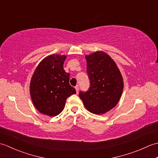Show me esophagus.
<instances>
[{"label":"esophagus","instance_id":"34e87169","mask_svg":"<svg viewBox=\"0 0 158 158\" xmlns=\"http://www.w3.org/2000/svg\"><path fill=\"white\" fill-rule=\"evenodd\" d=\"M75 89H76L77 93H78V92H79V85H77L75 86Z\"/></svg>","mask_w":158,"mask_h":158}]
</instances>
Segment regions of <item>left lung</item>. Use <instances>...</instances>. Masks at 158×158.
Here are the masks:
<instances>
[{
  "label": "left lung",
  "mask_w": 158,
  "mask_h": 158,
  "mask_svg": "<svg viewBox=\"0 0 158 158\" xmlns=\"http://www.w3.org/2000/svg\"><path fill=\"white\" fill-rule=\"evenodd\" d=\"M87 73L89 80L88 91H80L79 97L85 108L94 114L112 109L122 96L123 82L115 62L103 52L86 56Z\"/></svg>",
  "instance_id": "1"
}]
</instances>
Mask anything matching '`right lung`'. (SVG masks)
<instances>
[{"instance_id":"right-lung-1","label":"right lung","mask_w":158,"mask_h":158,"mask_svg":"<svg viewBox=\"0 0 158 158\" xmlns=\"http://www.w3.org/2000/svg\"><path fill=\"white\" fill-rule=\"evenodd\" d=\"M65 56L52 55L36 67L30 85L32 102L40 113L56 116L61 113L67 98L76 94L70 85V74L63 69Z\"/></svg>"}]
</instances>
